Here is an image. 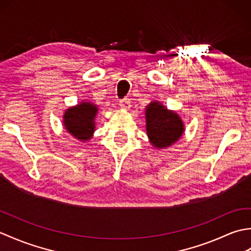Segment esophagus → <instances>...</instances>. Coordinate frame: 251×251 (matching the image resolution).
<instances>
[{"label":"esophagus","instance_id":"obj_1","mask_svg":"<svg viewBox=\"0 0 251 251\" xmlns=\"http://www.w3.org/2000/svg\"><path fill=\"white\" fill-rule=\"evenodd\" d=\"M120 106L124 110H128L130 108V100L128 98H124L120 101Z\"/></svg>","mask_w":251,"mask_h":251}]
</instances>
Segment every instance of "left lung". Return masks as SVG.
Returning <instances> with one entry per match:
<instances>
[{
  "mask_svg": "<svg viewBox=\"0 0 251 251\" xmlns=\"http://www.w3.org/2000/svg\"><path fill=\"white\" fill-rule=\"evenodd\" d=\"M147 134L150 142L157 149L168 148L178 141L184 131L183 122L174 111L158 101H152L146 109Z\"/></svg>",
  "mask_w": 251,
  "mask_h": 251,
  "instance_id": "8db88e82",
  "label": "left lung"
}]
</instances>
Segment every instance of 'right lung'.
Here are the masks:
<instances>
[{
    "instance_id": "1",
    "label": "right lung",
    "mask_w": 251,
    "mask_h": 251,
    "mask_svg": "<svg viewBox=\"0 0 251 251\" xmlns=\"http://www.w3.org/2000/svg\"><path fill=\"white\" fill-rule=\"evenodd\" d=\"M98 108L92 102H81L67 109L63 115V125L68 132L79 141L89 140L95 131V117Z\"/></svg>"
}]
</instances>
